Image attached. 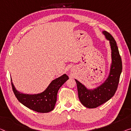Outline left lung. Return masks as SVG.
<instances>
[{
  "instance_id": "8db88e82",
  "label": "left lung",
  "mask_w": 131,
  "mask_h": 131,
  "mask_svg": "<svg viewBox=\"0 0 131 131\" xmlns=\"http://www.w3.org/2000/svg\"><path fill=\"white\" fill-rule=\"evenodd\" d=\"M102 34L110 41L111 49V63L107 78L99 86L91 89H88L81 82L75 79L80 102L84 106L88 108L98 107L114 95L122 72V60L115 40L107 31H102Z\"/></svg>"
}]
</instances>
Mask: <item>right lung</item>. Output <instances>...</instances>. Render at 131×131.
Here are the masks:
<instances>
[{
	"label": "right lung",
	"instance_id": "add662e5",
	"mask_svg": "<svg viewBox=\"0 0 131 131\" xmlns=\"http://www.w3.org/2000/svg\"><path fill=\"white\" fill-rule=\"evenodd\" d=\"M66 74L50 82L45 91L35 94H24L16 89L11 78L12 88L18 101L29 109L40 113H47L54 110L60 88L68 80Z\"/></svg>",
	"mask_w": 131,
	"mask_h": 131
}]
</instances>
